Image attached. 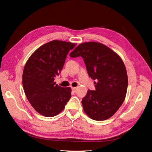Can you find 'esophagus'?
I'll list each match as a JSON object with an SVG mask.
<instances>
[{"label": "esophagus", "instance_id": "1", "mask_svg": "<svg viewBox=\"0 0 152 152\" xmlns=\"http://www.w3.org/2000/svg\"><path fill=\"white\" fill-rule=\"evenodd\" d=\"M72 90L74 91V92H76V88H75V87H72Z\"/></svg>", "mask_w": 152, "mask_h": 152}]
</instances>
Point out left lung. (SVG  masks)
Instances as JSON below:
<instances>
[{
    "label": "left lung",
    "mask_w": 152,
    "mask_h": 152,
    "mask_svg": "<svg viewBox=\"0 0 152 152\" xmlns=\"http://www.w3.org/2000/svg\"><path fill=\"white\" fill-rule=\"evenodd\" d=\"M69 56H81L88 75L97 81L94 83L95 91L89 89L82 99L85 113L96 121L110 118L126 97L128 76L123 60L113 50L97 42L78 45Z\"/></svg>",
    "instance_id": "left-lung-1"
}]
</instances>
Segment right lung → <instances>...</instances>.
<instances>
[{
    "label": "right lung",
    "mask_w": 152,
    "mask_h": 152,
    "mask_svg": "<svg viewBox=\"0 0 152 152\" xmlns=\"http://www.w3.org/2000/svg\"><path fill=\"white\" fill-rule=\"evenodd\" d=\"M75 43L54 40L37 49L25 64L22 85L31 106L40 115L52 117L65 108L71 88L56 85L54 77L63 69L67 54Z\"/></svg>",
    "instance_id": "add662e5"
}]
</instances>
